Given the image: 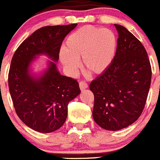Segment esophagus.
Listing matches in <instances>:
<instances>
[{"label":"esophagus","mask_w":160,"mask_h":160,"mask_svg":"<svg viewBox=\"0 0 160 160\" xmlns=\"http://www.w3.org/2000/svg\"><path fill=\"white\" fill-rule=\"evenodd\" d=\"M79 87H80V89L82 91L84 90V89H87L88 84L86 82H79Z\"/></svg>","instance_id":"esophagus-1"}]
</instances>
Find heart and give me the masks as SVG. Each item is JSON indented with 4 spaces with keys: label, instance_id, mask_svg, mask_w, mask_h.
<instances>
[{
    "label": "heart",
    "instance_id": "b5f03b06",
    "mask_svg": "<svg viewBox=\"0 0 160 160\" xmlns=\"http://www.w3.org/2000/svg\"><path fill=\"white\" fill-rule=\"evenodd\" d=\"M64 51L60 53V60L68 71L75 73L78 60L87 72L101 74L112 64L117 48V39L112 30L86 26L76 30L68 38Z\"/></svg>",
    "mask_w": 160,
    "mask_h": 160
}]
</instances>
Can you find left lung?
I'll use <instances>...</instances> for the list:
<instances>
[{"label": "left lung", "instance_id": "obj_1", "mask_svg": "<svg viewBox=\"0 0 160 160\" xmlns=\"http://www.w3.org/2000/svg\"><path fill=\"white\" fill-rule=\"evenodd\" d=\"M118 33L115 56L107 71L89 85L94 95L92 117L103 129L116 131L133 124L145 105L152 68L141 42L126 27Z\"/></svg>", "mask_w": 160, "mask_h": 160}]
</instances>
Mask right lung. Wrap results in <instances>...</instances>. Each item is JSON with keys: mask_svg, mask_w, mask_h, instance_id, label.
<instances>
[{"mask_svg": "<svg viewBox=\"0 0 160 160\" xmlns=\"http://www.w3.org/2000/svg\"><path fill=\"white\" fill-rule=\"evenodd\" d=\"M76 27L77 23L42 27L24 40L13 55L9 91L16 114L32 130L46 133L60 129L68 116V103L81 92L78 82L60 74L56 64L63 39ZM40 54L52 61L36 76L31 64Z\"/></svg>", "mask_w": 160, "mask_h": 160, "instance_id": "1", "label": "right lung"}]
</instances>
